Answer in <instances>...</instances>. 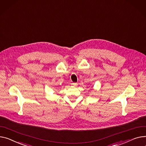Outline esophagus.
I'll list each match as a JSON object with an SVG mask.
<instances>
[{
	"label": "esophagus",
	"mask_w": 146,
	"mask_h": 146,
	"mask_svg": "<svg viewBox=\"0 0 146 146\" xmlns=\"http://www.w3.org/2000/svg\"><path fill=\"white\" fill-rule=\"evenodd\" d=\"M72 85H73V86H77V83H72Z\"/></svg>",
	"instance_id": "34e87169"
}]
</instances>
